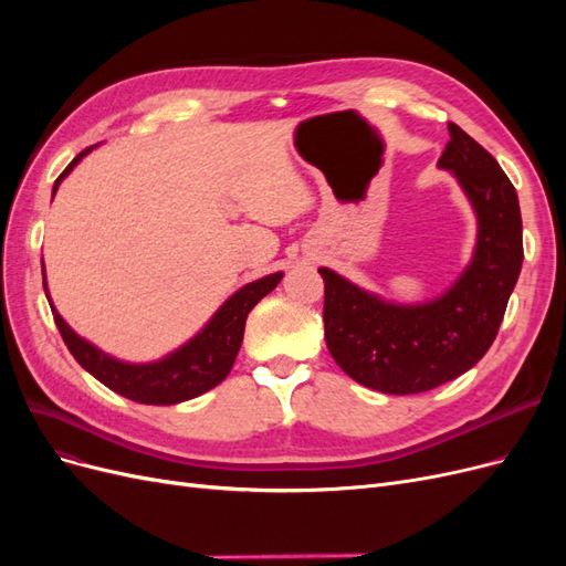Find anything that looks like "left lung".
Instances as JSON below:
<instances>
[{
	"label": "left lung",
	"mask_w": 566,
	"mask_h": 566,
	"mask_svg": "<svg viewBox=\"0 0 566 566\" xmlns=\"http://www.w3.org/2000/svg\"><path fill=\"white\" fill-rule=\"evenodd\" d=\"M439 158L476 217L470 264L441 295L403 304L321 266L325 345L358 385L418 394L468 373L493 345L522 271V214L515 186L489 150L458 125Z\"/></svg>",
	"instance_id": "obj_1"
}]
</instances>
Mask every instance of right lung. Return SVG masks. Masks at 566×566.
Returning a JSON list of instances; mask_svg holds the SVG:
<instances>
[{"instance_id": "obj_1", "label": "right lung", "mask_w": 566, "mask_h": 566, "mask_svg": "<svg viewBox=\"0 0 566 566\" xmlns=\"http://www.w3.org/2000/svg\"><path fill=\"white\" fill-rule=\"evenodd\" d=\"M92 150L94 146L82 150L80 156L63 169V175L54 184V191H51V200H54L61 181L71 175L80 165V160ZM281 279L283 271H276L269 273L264 279L245 283L241 290H235V293L212 314V318L205 323L191 339L184 342L181 347L165 354L158 361L132 364L98 349L90 339L80 337L71 325L63 321V316L56 312L54 302H51L42 262V281L51 314H54L56 328L65 342V347L75 356V361L84 370L92 373L98 382H104L108 389L123 394V397L136 403L150 406H172L196 399L224 380L233 368L238 349L243 345L248 314L254 310L256 302L266 297L271 290L281 283Z\"/></svg>"}]
</instances>
